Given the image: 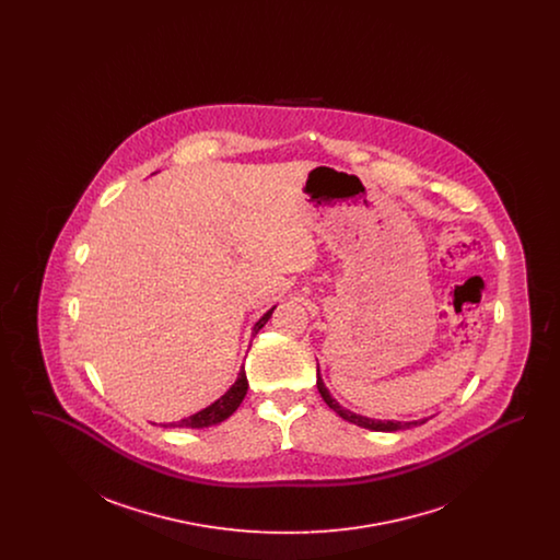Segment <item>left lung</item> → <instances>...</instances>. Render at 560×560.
I'll return each mask as SVG.
<instances>
[{"label": "left lung", "mask_w": 560, "mask_h": 560, "mask_svg": "<svg viewBox=\"0 0 560 560\" xmlns=\"http://www.w3.org/2000/svg\"><path fill=\"white\" fill-rule=\"evenodd\" d=\"M317 388H319L323 400L329 405V409H334L342 420H347L350 424H357V427L370 428V430H375V432H395V430H407V428L420 427V424L427 422V420H420V422L386 420V422H382V420H372V418H365V416H357V413L348 411L345 407H340L336 400L329 397V393H327V388H325V384H323V380H320L319 372H317Z\"/></svg>", "instance_id": "1"}]
</instances>
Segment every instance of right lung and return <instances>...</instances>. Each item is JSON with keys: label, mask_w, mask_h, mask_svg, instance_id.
<instances>
[{"label": "right lung", "mask_w": 560, "mask_h": 560, "mask_svg": "<svg viewBox=\"0 0 560 560\" xmlns=\"http://www.w3.org/2000/svg\"><path fill=\"white\" fill-rule=\"evenodd\" d=\"M270 315H272V308L268 311L267 315H265L262 319L256 323V327H254V334H258V329H262V327H265V323L270 319ZM245 393H247V377H245V372L241 370L237 382L231 386V390H229L224 397H220V399L215 400V402H212L210 407L201 409L199 413L190 416V418H187V420H180V422H172V424H167V427L206 428L212 427V424H218V422H224L229 416H233V413H235V409L240 407L241 400H243V397H245Z\"/></svg>", "instance_id": "obj_1"}]
</instances>
